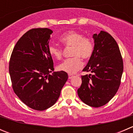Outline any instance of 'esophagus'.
Listing matches in <instances>:
<instances>
[{
    "instance_id": "34e87169",
    "label": "esophagus",
    "mask_w": 133,
    "mask_h": 133,
    "mask_svg": "<svg viewBox=\"0 0 133 133\" xmlns=\"http://www.w3.org/2000/svg\"><path fill=\"white\" fill-rule=\"evenodd\" d=\"M73 75H71V74L68 75V78H69V79L72 78H73Z\"/></svg>"
}]
</instances>
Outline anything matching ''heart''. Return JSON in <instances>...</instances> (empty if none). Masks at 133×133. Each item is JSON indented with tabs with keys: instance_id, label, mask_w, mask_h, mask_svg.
I'll list each match as a JSON object with an SVG mask.
<instances>
[{
	"instance_id": "1",
	"label": "heart",
	"mask_w": 133,
	"mask_h": 133,
	"mask_svg": "<svg viewBox=\"0 0 133 133\" xmlns=\"http://www.w3.org/2000/svg\"><path fill=\"white\" fill-rule=\"evenodd\" d=\"M60 41L65 47H71V56L72 58L66 59L57 66L61 71L73 74L82 67V61L91 58L93 53L94 45L91 40L84 37L81 33L75 30L65 32L60 37ZM48 52L53 58L60 59L62 57V49L53 44L48 47Z\"/></svg>"
}]
</instances>
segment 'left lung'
<instances>
[{"label":"left lung","mask_w":133,"mask_h":133,"mask_svg":"<svg viewBox=\"0 0 133 133\" xmlns=\"http://www.w3.org/2000/svg\"><path fill=\"white\" fill-rule=\"evenodd\" d=\"M92 38L93 53L82 70L92 74L82 76L77 92L85 104L99 108L108 103L118 91L124 65L118 45L111 35L101 31Z\"/></svg>","instance_id":"obj_1"}]
</instances>
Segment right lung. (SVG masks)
I'll list each match as a JSON object with an SVG mask.
<instances>
[{
    "mask_svg": "<svg viewBox=\"0 0 133 133\" xmlns=\"http://www.w3.org/2000/svg\"><path fill=\"white\" fill-rule=\"evenodd\" d=\"M53 31L35 28L27 31L15 45L9 72L13 91L27 106L44 111L54 105L68 78L64 71L53 72L48 52Z\"/></svg>",
    "mask_w": 133,
    "mask_h": 133,
    "instance_id": "right-lung-1",
    "label": "right lung"
}]
</instances>
